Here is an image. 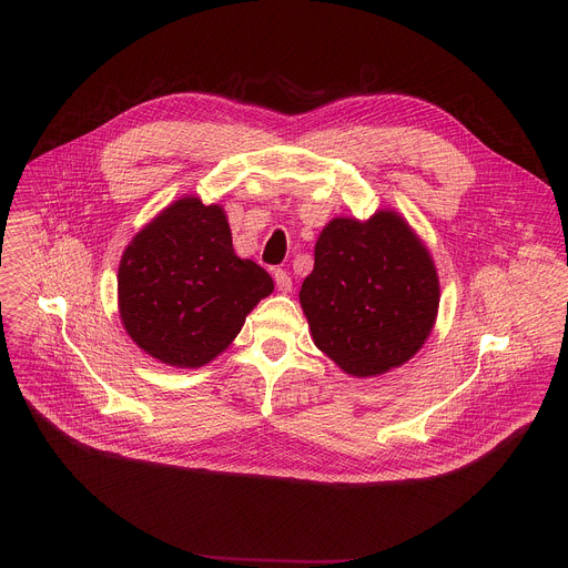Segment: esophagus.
<instances>
[{
    "label": "esophagus",
    "instance_id": "34e87169",
    "mask_svg": "<svg viewBox=\"0 0 568 568\" xmlns=\"http://www.w3.org/2000/svg\"><path fill=\"white\" fill-rule=\"evenodd\" d=\"M274 281H276V287L281 292H290L292 290V278H290V274L285 270H276L274 272Z\"/></svg>",
    "mask_w": 568,
    "mask_h": 568
}]
</instances>
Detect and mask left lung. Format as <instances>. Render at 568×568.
<instances>
[{"label":"left lung","mask_w":568,"mask_h":568,"mask_svg":"<svg viewBox=\"0 0 568 568\" xmlns=\"http://www.w3.org/2000/svg\"><path fill=\"white\" fill-rule=\"evenodd\" d=\"M301 307L321 353L348 375L373 377L409 362L440 303L434 261L402 215L335 217L314 247Z\"/></svg>","instance_id":"obj_1"}]
</instances>
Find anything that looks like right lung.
I'll return each instance as SVG.
<instances>
[{
	"mask_svg": "<svg viewBox=\"0 0 568 568\" xmlns=\"http://www.w3.org/2000/svg\"><path fill=\"white\" fill-rule=\"evenodd\" d=\"M274 290L237 258L224 209L182 197L145 224L119 265V314L132 342L161 364L200 368L245 326Z\"/></svg>",
	"mask_w": 568,
	"mask_h": 568,
	"instance_id": "add662e5",
	"label": "right lung"
}]
</instances>
